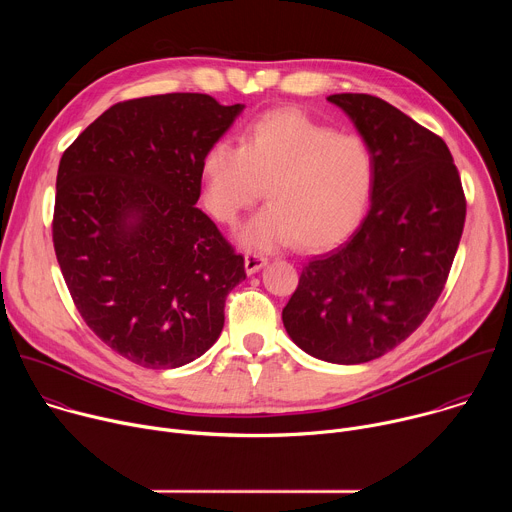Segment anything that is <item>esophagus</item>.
<instances>
[{"label":"esophagus","mask_w":512,"mask_h":512,"mask_svg":"<svg viewBox=\"0 0 512 512\" xmlns=\"http://www.w3.org/2000/svg\"><path fill=\"white\" fill-rule=\"evenodd\" d=\"M265 263H267V259L257 255V253H245V269H247L249 275L257 273Z\"/></svg>","instance_id":"esophagus-1"}]
</instances>
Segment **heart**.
Returning a JSON list of instances; mask_svg holds the SVG:
<instances>
[{
	"instance_id": "obj_1",
	"label": "heart",
	"mask_w": 512,
	"mask_h": 512,
	"mask_svg": "<svg viewBox=\"0 0 512 512\" xmlns=\"http://www.w3.org/2000/svg\"><path fill=\"white\" fill-rule=\"evenodd\" d=\"M202 204L233 227L261 194L267 206L241 229V243L269 251L294 241L322 251L360 223L375 184V154L356 133H338L302 111L261 115L241 148L218 141L202 160Z\"/></svg>"
}]
</instances>
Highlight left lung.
I'll list each match as a JSON object with an SVG mask.
<instances>
[{"mask_svg":"<svg viewBox=\"0 0 512 512\" xmlns=\"http://www.w3.org/2000/svg\"><path fill=\"white\" fill-rule=\"evenodd\" d=\"M369 141V214L338 249L310 259L281 312L308 354L369 362L409 338L448 281L466 221V196L446 141L387 101L330 95Z\"/></svg>","mask_w":512,"mask_h":512,"instance_id":"1","label":"left lung"}]
</instances>
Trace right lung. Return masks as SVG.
I'll list each match as a JSON object with an SVG mask.
<instances>
[{
  "instance_id": "1",
  "label": "right lung",
  "mask_w": 512,
  "mask_h": 512,
  "mask_svg": "<svg viewBox=\"0 0 512 512\" xmlns=\"http://www.w3.org/2000/svg\"><path fill=\"white\" fill-rule=\"evenodd\" d=\"M202 93L115 103L64 150L54 253L85 324L145 369L204 354L245 259L196 206L202 160L241 113Z\"/></svg>"
}]
</instances>
